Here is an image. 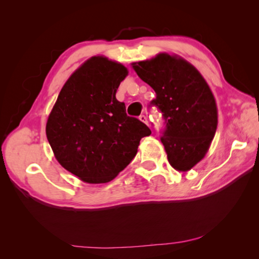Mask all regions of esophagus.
<instances>
[{
	"mask_svg": "<svg viewBox=\"0 0 259 259\" xmlns=\"http://www.w3.org/2000/svg\"><path fill=\"white\" fill-rule=\"evenodd\" d=\"M139 120L142 121V122H144V123H146V124H147V117H146L145 114H142V115L139 116Z\"/></svg>",
	"mask_w": 259,
	"mask_h": 259,
	"instance_id": "34e87169",
	"label": "esophagus"
}]
</instances>
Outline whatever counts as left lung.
I'll return each instance as SVG.
<instances>
[{"label": "left lung", "mask_w": 259, "mask_h": 259, "mask_svg": "<svg viewBox=\"0 0 259 259\" xmlns=\"http://www.w3.org/2000/svg\"><path fill=\"white\" fill-rule=\"evenodd\" d=\"M133 67L156 94L151 106L164 120L161 142L169 163L178 171H188L203 159L216 134L217 106L208 83L188 61L168 54Z\"/></svg>", "instance_id": "8db88e82"}]
</instances>
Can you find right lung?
Wrapping results in <instances>:
<instances>
[{
    "label": "right lung",
    "mask_w": 259,
    "mask_h": 259,
    "mask_svg": "<svg viewBox=\"0 0 259 259\" xmlns=\"http://www.w3.org/2000/svg\"><path fill=\"white\" fill-rule=\"evenodd\" d=\"M126 75L122 64L91 57L69 76L48 117L47 138L57 161L85 183L111 182L151 135L115 97Z\"/></svg>",
    "instance_id": "right-lung-1"
}]
</instances>
